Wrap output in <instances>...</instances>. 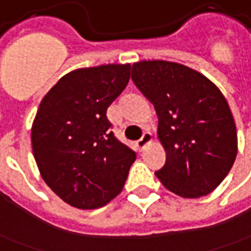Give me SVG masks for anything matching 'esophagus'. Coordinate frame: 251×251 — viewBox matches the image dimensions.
I'll list each match as a JSON object with an SVG mask.
<instances>
[{
  "instance_id": "esophagus-1",
  "label": "esophagus",
  "mask_w": 251,
  "mask_h": 251,
  "mask_svg": "<svg viewBox=\"0 0 251 251\" xmlns=\"http://www.w3.org/2000/svg\"><path fill=\"white\" fill-rule=\"evenodd\" d=\"M151 141H153V135H151L150 132H145V134L142 135V138L138 141V143H136V145H138V148L143 149L145 146H146V145H149V143L151 142Z\"/></svg>"
}]
</instances>
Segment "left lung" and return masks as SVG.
<instances>
[{
  "label": "left lung",
  "mask_w": 251,
  "mask_h": 251,
  "mask_svg": "<svg viewBox=\"0 0 251 251\" xmlns=\"http://www.w3.org/2000/svg\"><path fill=\"white\" fill-rule=\"evenodd\" d=\"M131 79L154 105L167 160L155 176L183 198L212 193L234 165L238 136L226 97L206 76L162 60L132 64Z\"/></svg>",
  "instance_id": "obj_1"
}]
</instances>
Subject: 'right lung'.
<instances>
[{"mask_svg":"<svg viewBox=\"0 0 251 251\" xmlns=\"http://www.w3.org/2000/svg\"><path fill=\"white\" fill-rule=\"evenodd\" d=\"M129 70V64H108L72 71L39 103L32 153L45 183L71 206L106 205L135 161V151L116 138L106 116L128 84Z\"/></svg>","mask_w":251,"mask_h":251,"instance_id":"obj_1","label":"right lung"}]
</instances>
